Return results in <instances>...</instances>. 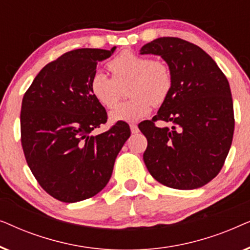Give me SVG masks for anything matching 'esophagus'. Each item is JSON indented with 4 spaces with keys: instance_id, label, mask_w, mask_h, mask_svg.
I'll return each instance as SVG.
<instances>
[{
    "instance_id": "obj_1",
    "label": "esophagus",
    "mask_w": 250,
    "mask_h": 250,
    "mask_svg": "<svg viewBox=\"0 0 250 250\" xmlns=\"http://www.w3.org/2000/svg\"><path fill=\"white\" fill-rule=\"evenodd\" d=\"M129 127H131L132 134H136V133L139 132V127H138V125H136V124H131V125H129Z\"/></svg>"
}]
</instances>
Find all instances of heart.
<instances>
[{"mask_svg": "<svg viewBox=\"0 0 250 250\" xmlns=\"http://www.w3.org/2000/svg\"><path fill=\"white\" fill-rule=\"evenodd\" d=\"M112 77L97 71L91 78L90 90L98 102L114 108L121 98L122 88L129 83L128 101L111 111L112 121L133 123L146 117L153 105H160L169 97L173 75L165 61L152 60L132 51H124L109 61Z\"/></svg>", "mask_w": 250, "mask_h": 250, "instance_id": "1", "label": "heart"}]
</instances>
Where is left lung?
I'll return each mask as SVG.
<instances>
[{
	"label": "left lung",
	"instance_id": "1",
	"mask_svg": "<svg viewBox=\"0 0 250 250\" xmlns=\"http://www.w3.org/2000/svg\"><path fill=\"white\" fill-rule=\"evenodd\" d=\"M157 54L173 75L169 97L151 121L139 124L148 140L143 160L155 180L179 190L204 187L220 173L234 131L229 82L216 62L199 46L160 37L142 46L141 54ZM172 121V129L157 128Z\"/></svg>",
	"mask_w": 250,
	"mask_h": 250
}]
</instances>
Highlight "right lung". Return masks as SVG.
<instances>
[{
	"label": "right lung",
	"mask_w": 250,
	"mask_h": 250,
	"mask_svg": "<svg viewBox=\"0 0 250 250\" xmlns=\"http://www.w3.org/2000/svg\"><path fill=\"white\" fill-rule=\"evenodd\" d=\"M111 50L77 49L40 71L22 98L21 146L43 190L62 203L100 192L110 180L118 152L131 135L125 122L92 135L107 123V111L90 90L99 61Z\"/></svg>",
	"instance_id": "right-lung-1"
}]
</instances>
